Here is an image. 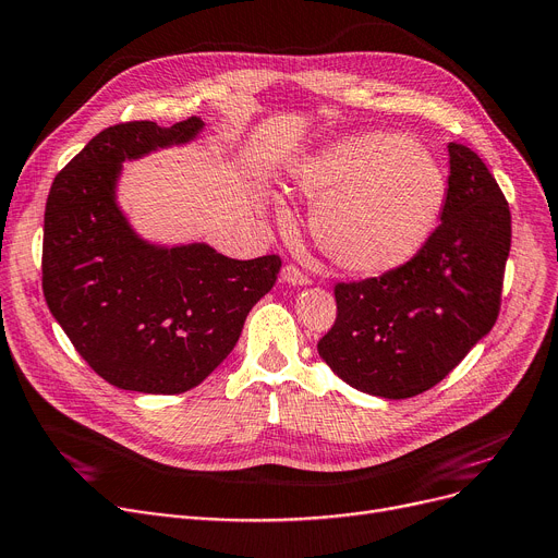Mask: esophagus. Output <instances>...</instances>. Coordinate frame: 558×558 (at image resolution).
<instances>
[{
    "label": "esophagus",
    "mask_w": 558,
    "mask_h": 558,
    "mask_svg": "<svg viewBox=\"0 0 558 558\" xmlns=\"http://www.w3.org/2000/svg\"><path fill=\"white\" fill-rule=\"evenodd\" d=\"M281 279L286 283H293V286H306L308 283V277L293 263H288V265L281 267Z\"/></svg>",
    "instance_id": "34e87169"
}]
</instances>
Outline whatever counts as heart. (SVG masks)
Here are the masks:
<instances>
[{
    "instance_id": "1",
    "label": "heart",
    "mask_w": 558,
    "mask_h": 558,
    "mask_svg": "<svg viewBox=\"0 0 558 558\" xmlns=\"http://www.w3.org/2000/svg\"><path fill=\"white\" fill-rule=\"evenodd\" d=\"M288 178L316 198L308 227L320 252L354 275H387L412 260L447 196L433 155L391 132L345 137L306 155Z\"/></svg>"
}]
</instances>
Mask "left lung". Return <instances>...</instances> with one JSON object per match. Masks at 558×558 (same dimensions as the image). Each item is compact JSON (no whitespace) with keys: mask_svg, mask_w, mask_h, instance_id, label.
<instances>
[{"mask_svg":"<svg viewBox=\"0 0 558 558\" xmlns=\"http://www.w3.org/2000/svg\"><path fill=\"white\" fill-rule=\"evenodd\" d=\"M441 225L398 270L333 286L337 320L318 354L343 383L371 396L412 398L441 383L501 308L510 210L485 162L449 144Z\"/></svg>","mask_w":558,"mask_h":558,"instance_id":"8db88e82","label":"left lung"}]
</instances>
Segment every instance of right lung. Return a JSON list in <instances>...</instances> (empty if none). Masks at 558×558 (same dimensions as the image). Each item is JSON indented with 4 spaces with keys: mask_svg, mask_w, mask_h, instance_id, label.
<instances>
[{
    "mask_svg": "<svg viewBox=\"0 0 558 558\" xmlns=\"http://www.w3.org/2000/svg\"><path fill=\"white\" fill-rule=\"evenodd\" d=\"M187 119L109 125L65 165L43 225V295L82 360L105 383L140 393H183L227 360L281 258L235 260L208 244L162 250L140 240L114 204L123 160L190 142Z\"/></svg>",
    "mask_w": 558,
    "mask_h": 558,
    "instance_id": "add662e5",
    "label": "right lung"
}]
</instances>
